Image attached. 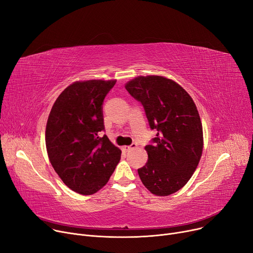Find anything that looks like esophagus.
Listing matches in <instances>:
<instances>
[{
	"instance_id": "obj_1",
	"label": "esophagus",
	"mask_w": 253,
	"mask_h": 253,
	"mask_svg": "<svg viewBox=\"0 0 253 253\" xmlns=\"http://www.w3.org/2000/svg\"><path fill=\"white\" fill-rule=\"evenodd\" d=\"M136 147H137V144H136L135 142H133V143H131L130 145H125V147H123V150H124L125 152H129V151H131V150L135 149Z\"/></svg>"
}]
</instances>
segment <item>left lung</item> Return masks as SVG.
I'll use <instances>...</instances> for the list:
<instances>
[{"mask_svg": "<svg viewBox=\"0 0 253 253\" xmlns=\"http://www.w3.org/2000/svg\"><path fill=\"white\" fill-rule=\"evenodd\" d=\"M125 87L157 131L145 145L149 160L138 175L154 195L173 194L190 180L202 155L203 129L196 104L181 86L160 76L137 77Z\"/></svg>", "mask_w": 253, "mask_h": 253, "instance_id": "left-lung-1", "label": "left lung"}]
</instances>
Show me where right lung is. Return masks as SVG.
<instances>
[{"label": "right lung", "instance_id": "1", "mask_svg": "<svg viewBox=\"0 0 253 253\" xmlns=\"http://www.w3.org/2000/svg\"><path fill=\"white\" fill-rule=\"evenodd\" d=\"M116 81L76 82L65 88L52 106L46 126L49 160L68 187L92 195L109 181L121 151L104 131L102 104Z\"/></svg>", "mask_w": 253, "mask_h": 253}]
</instances>
